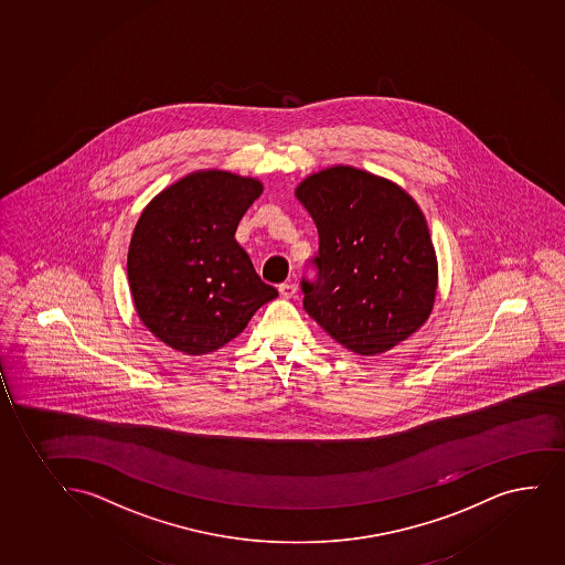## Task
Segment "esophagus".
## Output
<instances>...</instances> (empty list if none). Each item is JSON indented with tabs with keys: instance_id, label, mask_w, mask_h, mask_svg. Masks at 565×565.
Returning a JSON list of instances; mask_svg holds the SVG:
<instances>
[{
	"instance_id": "1",
	"label": "esophagus",
	"mask_w": 565,
	"mask_h": 565,
	"mask_svg": "<svg viewBox=\"0 0 565 565\" xmlns=\"http://www.w3.org/2000/svg\"><path fill=\"white\" fill-rule=\"evenodd\" d=\"M279 292L282 298H296V294H298V286L294 285V282H282V285L279 286Z\"/></svg>"
}]
</instances>
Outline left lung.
I'll list each match as a JSON object with an SVG mask.
<instances>
[{
    "label": "left lung",
    "instance_id": "obj_1",
    "mask_svg": "<svg viewBox=\"0 0 565 565\" xmlns=\"http://www.w3.org/2000/svg\"><path fill=\"white\" fill-rule=\"evenodd\" d=\"M296 198L320 239L317 282H301L307 315L360 356L420 330L434 311L437 256L418 203L396 182L352 166L306 177Z\"/></svg>",
    "mask_w": 565,
    "mask_h": 565
}]
</instances>
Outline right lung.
<instances>
[{
  "label": "right lung",
  "mask_w": 565,
  "mask_h": 565,
  "mask_svg": "<svg viewBox=\"0 0 565 565\" xmlns=\"http://www.w3.org/2000/svg\"><path fill=\"white\" fill-rule=\"evenodd\" d=\"M264 184L200 169L169 184L143 209L128 250L137 317L156 338L189 356L218 351L279 292L254 271L235 241Z\"/></svg>",
  "instance_id": "obj_1"
}]
</instances>
